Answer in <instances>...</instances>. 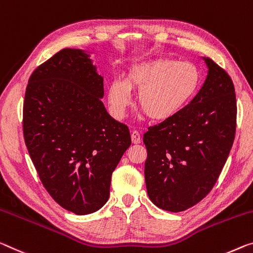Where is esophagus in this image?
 Wrapping results in <instances>:
<instances>
[{
    "mask_svg": "<svg viewBox=\"0 0 253 253\" xmlns=\"http://www.w3.org/2000/svg\"><path fill=\"white\" fill-rule=\"evenodd\" d=\"M131 142H133V144H139L141 143V135H139V133L137 130H133L131 131Z\"/></svg>",
    "mask_w": 253,
    "mask_h": 253,
    "instance_id": "34e87169",
    "label": "esophagus"
}]
</instances>
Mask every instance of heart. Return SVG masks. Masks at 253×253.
I'll return each instance as SVG.
<instances>
[{
	"label": "heart",
	"mask_w": 253,
	"mask_h": 253,
	"mask_svg": "<svg viewBox=\"0 0 253 253\" xmlns=\"http://www.w3.org/2000/svg\"><path fill=\"white\" fill-rule=\"evenodd\" d=\"M200 74L190 62L154 59L133 65L125 79L108 85V105L112 117L123 119L138 92V105L156 122L169 120L189 105L197 93Z\"/></svg>",
	"instance_id": "b5f03b06"
}]
</instances>
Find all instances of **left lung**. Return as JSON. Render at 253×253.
<instances>
[{
    "instance_id": "left-lung-1",
    "label": "left lung",
    "mask_w": 253,
    "mask_h": 253,
    "mask_svg": "<svg viewBox=\"0 0 253 253\" xmlns=\"http://www.w3.org/2000/svg\"><path fill=\"white\" fill-rule=\"evenodd\" d=\"M207 76L202 89L175 117L148 128L145 183L152 203L164 211H186L217 181L233 145L236 99L222 67L203 57Z\"/></svg>"
}]
</instances>
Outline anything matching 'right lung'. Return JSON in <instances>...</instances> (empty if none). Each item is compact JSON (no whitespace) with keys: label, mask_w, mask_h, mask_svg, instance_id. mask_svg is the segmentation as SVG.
I'll return each mask as SVG.
<instances>
[{"label":"right lung","mask_w":253,"mask_h":253,"mask_svg":"<svg viewBox=\"0 0 253 253\" xmlns=\"http://www.w3.org/2000/svg\"><path fill=\"white\" fill-rule=\"evenodd\" d=\"M102 98L103 78L83 49L59 50L28 81V152L46 190L76 215L107 203L112 172L131 144L128 127L108 114Z\"/></svg>","instance_id":"add662e5"}]
</instances>
